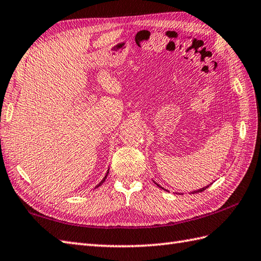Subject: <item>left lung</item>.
<instances>
[{
	"mask_svg": "<svg viewBox=\"0 0 261 261\" xmlns=\"http://www.w3.org/2000/svg\"><path fill=\"white\" fill-rule=\"evenodd\" d=\"M156 185H158V187H160V185H159L158 183H156ZM160 188H162V187H160ZM207 188H209V185H207V187H205V188H202V189H200V190H198V191H193L192 193H199V192H202V191H204V190H205V189H207ZM162 189H163V188H162Z\"/></svg>",
	"mask_w": 261,
	"mask_h": 261,
	"instance_id": "1",
	"label": "left lung"
}]
</instances>
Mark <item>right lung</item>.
Segmentation results:
<instances>
[{"instance_id": "obj_1", "label": "right lung", "mask_w": 261, "mask_h": 261, "mask_svg": "<svg viewBox=\"0 0 261 261\" xmlns=\"http://www.w3.org/2000/svg\"><path fill=\"white\" fill-rule=\"evenodd\" d=\"M107 175H108V172H107V174H106V176H105V177H103V178H102V181H101V182H100V183H99V184H98V185H97V187H96V188H98V187H100V185H101V184H102V183H103V182H105V179H106V178H107Z\"/></svg>"}]
</instances>
